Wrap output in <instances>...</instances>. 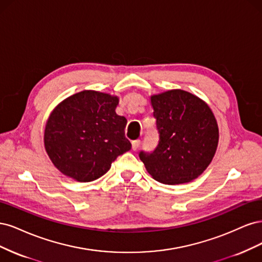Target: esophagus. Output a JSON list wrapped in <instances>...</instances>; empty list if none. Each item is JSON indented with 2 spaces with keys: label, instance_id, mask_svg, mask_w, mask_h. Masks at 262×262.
Segmentation results:
<instances>
[{
  "label": "esophagus",
  "instance_id": "obj_1",
  "mask_svg": "<svg viewBox=\"0 0 262 262\" xmlns=\"http://www.w3.org/2000/svg\"><path fill=\"white\" fill-rule=\"evenodd\" d=\"M139 146H140V140H139V139H136V140H134V141L132 142V148H133V150H137V149L139 148Z\"/></svg>",
  "mask_w": 262,
  "mask_h": 262
}]
</instances>
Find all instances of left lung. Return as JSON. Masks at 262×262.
Here are the masks:
<instances>
[{
	"mask_svg": "<svg viewBox=\"0 0 262 262\" xmlns=\"http://www.w3.org/2000/svg\"><path fill=\"white\" fill-rule=\"evenodd\" d=\"M159 134L156 149L140 151L148 173L167 185L195 180L212 161L219 141L215 117L204 101L184 90L151 97Z\"/></svg>",
	"mask_w": 262,
	"mask_h": 262,
	"instance_id": "8db88e82",
	"label": "left lung"
}]
</instances>
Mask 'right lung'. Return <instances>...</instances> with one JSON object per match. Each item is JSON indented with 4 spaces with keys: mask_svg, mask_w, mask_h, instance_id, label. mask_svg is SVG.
<instances>
[{
    "mask_svg": "<svg viewBox=\"0 0 262 262\" xmlns=\"http://www.w3.org/2000/svg\"><path fill=\"white\" fill-rule=\"evenodd\" d=\"M119 99L83 90L58 104L45 130V147L53 164L78 182L104 175L114 160L130 150L127 120L115 112Z\"/></svg>",
    "mask_w": 262,
    "mask_h": 262,
    "instance_id": "obj_1",
    "label": "right lung"
}]
</instances>
